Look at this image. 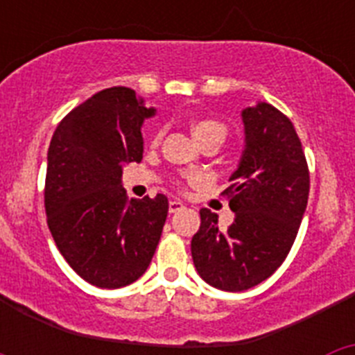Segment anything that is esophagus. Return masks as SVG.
Masks as SVG:
<instances>
[{"mask_svg": "<svg viewBox=\"0 0 355 355\" xmlns=\"http://www.w3.org/2000/svg\"><path fill=\"white\" fill-rule=\"evenodd\" d=\"M184 208V205L183 202H181V200H171V202H168V211L171 213H178V211H181V209Z\"/></svg>", "mask_w": 355, "mask_h": 355, "instance_id": "1", "label": "esophagus"}]
</instances>
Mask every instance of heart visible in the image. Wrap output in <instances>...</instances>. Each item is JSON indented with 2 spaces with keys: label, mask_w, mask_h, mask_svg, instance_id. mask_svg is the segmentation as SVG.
Segmentation results:
<instances>
[{
  "label": "heart",
  "mask_w": 355,
  "mask_h": 355,
  "mask_svg": "<svg viewBox=\"0 0 355 355\" xmlns=\"http://www.w3.org/2000/svg\"><path fill=\"white\" fill-rule=\"evenodd\" d=\"M190 131H192L193 139L199 146L206 142L209 139H225V126L220 121L211 117H197L190 121ZM163 137V131H158L153 139V144H158Z\"/></svg>",
  "instance_id": "1"
}]
</instances>
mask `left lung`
Returning <instances> with one entry per match:
<instances>
[{
  "label": "left lung",
  "mask_w": 355,
  "mask_h": 355,
  "mask_svg": "<svg viewBox=\"0 0 355 355\" xmlns=\"http://www.w3.org/2000/svg\"><path fill=\"white\" fill-rule=\"evenodd\" d=\"M245 150L222 196L234 222L218 229V215L200 209L192 259L206 283L243 291L270 277L293 245L309 196V168L293 124L268 103L241 112Z\"/></svg>",
  "instance_id": "obj_1"
}]
</instances>
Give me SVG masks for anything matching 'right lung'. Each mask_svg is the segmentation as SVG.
Instances as JSON below:
<instances>
[{
  "instance_id": "1",
  "label": "right lung",
  "mask_w": 355,
  "mask_h": 355,
  "mask_svg": "<svg viewBox=\"0 0 355 355\" xmlns=\"http://www.w3.org/2000/svg\"><path fill=\"white\" fill-rule=\"evenodd\" d=\"M155 115L135 90L94 94L60 121L48 150L44 206L56 247L97 288H122L147 270L167 220L163 193L128 199L122 165L140 162L142 122Z\"/></svg>"
}]
</instances>
